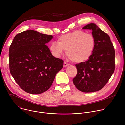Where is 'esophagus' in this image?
<instances>
[{
  "mask_svg": "<svg viewBox=\"0 0 125 125\" xmlns=\"http://www.w3.org/2000/svg\"><path fill=\"white\" fill-rule=\"evenodd\" d=\"M69 64L65 62H64V64H63V67H68V66H69Z\"/></svg>",
  "mask_w": 125,
  "mask_h": 125,
  "instance_id": "obj_1",
  "label": "esophagus"
}]
</instances>
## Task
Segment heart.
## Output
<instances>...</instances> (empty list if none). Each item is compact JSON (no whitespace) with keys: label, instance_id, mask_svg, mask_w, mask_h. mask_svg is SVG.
<instances>
[{"label":"heart","instance_id":"obj_1","mask_svg":"<svg viewBox=\"0 0 125 125\" xmlns=\"http://www.w3.org/2000/svg\"><path fill=\"white\" fill-rule=\"evenodd\" d=\"M95 45L96 40L92 34L76 30L60 36L57 43H51L50 49L58 57L66 50V54L73 62L82 63L92 56Z\"/></svg>","mask_w":125,"mask_h":125}]
</instances>
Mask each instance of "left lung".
<instances>
[{
    "label": "left lung",
    "mask_w": 125,
    "mask_h": 125,
    "mask_svg": "<svg viewBox=\"0 0 125 125\" xmlns=\"http://www.w3.org/2000/svg\"><path fill=\"white\" fill-rule=\"evenodd\" d=\"M82 29L92 30L96 45L88 60L76 64L77 74L73 82L80 91L93 92L101 89L112 76L115 68V51L109 36L96 24L90 23Z\"/></svg>",
    "instance_id": "8db88e82"
}]
</instances>
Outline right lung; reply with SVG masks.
<instances>
[{"label":"right lung","instance_id":"obj_1","mask_svg":"<svg viewBox=\"0 0 125 125\" xmlns=\"http://www.w3.org/2000/svg\"><path fill=\"white\" fill-rule=\"evenodd\" d=\"M52 35L29 30L17 34L9 49L10 74L27 93L38 94L47 91L63 61L51 54L46 44Z\"/></svg>","mask_w":125,"mask_h":125}]
</instances>
